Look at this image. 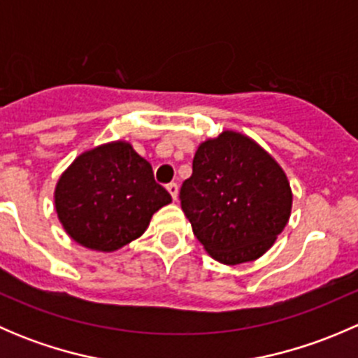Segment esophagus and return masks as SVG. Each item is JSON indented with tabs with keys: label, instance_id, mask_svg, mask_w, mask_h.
<instances>
[{
	"label": "esophagus",
	"instance_id": "34e87169",
	"mask_svg": "<svg viewBox=\"0 0 358 358\" xmlns=\"http://www.w3.org/2000/svg\"><path fill=\"white\" fill-rule=\"evenodd\" d=\"M166 189H168L169 196L173 197V201H176V197H178V185H176V183H168Z\"/></svg>",
	"mask_w": 358,
	"mask_h": 358
}]
</instances>
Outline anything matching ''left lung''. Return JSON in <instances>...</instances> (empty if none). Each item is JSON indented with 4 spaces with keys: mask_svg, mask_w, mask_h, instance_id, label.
Here are the masks:
<instances>
[{
    "mask_svg": "<svg viewBox=\"0 0 358 358\" xmlns=\"http://www.w3.org/2000/svg\"><path fill=\"white\" fill-rule=\"evenodd\" d=\"M180 202L206 251L239 265L272 248L289 220L292 194L270 154L241 133L223 131L199 145Z\"/></svg>",
    "mask_w": 358,
    "mask_h": 358,
    "instance_id": "obj_1",
    "label": "left lung"
}]
</instances>
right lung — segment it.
Here are the masks:
<instances>
[{"instance_id":"add662e5","label":"right lung","mask_w":358,"mask_h":358,"mask_svg":"<svg viewBox=\"0 0 358 358\" xmlns=\"http://www.w3.org/2000/svg\"><path fill=\"white\" fill-rule=\"evenodd\" d=\"M171 202L152 166L126 142L81 154L60 176L55 208L76 243L115 251L142 236L157 209Z\"/></svg>"}]
</instances>
